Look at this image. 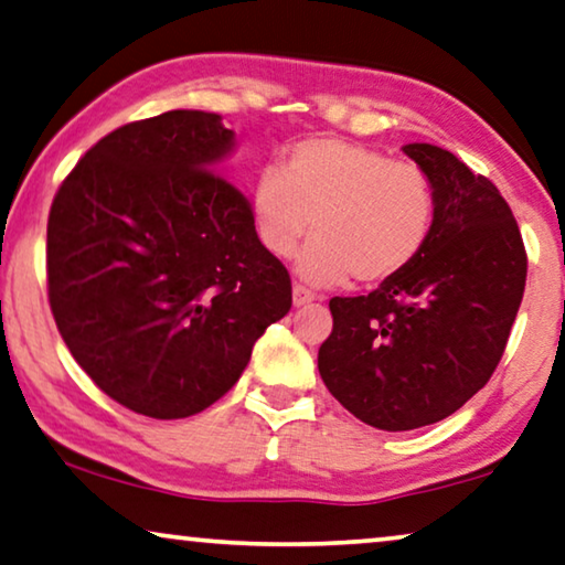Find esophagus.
Here are the masks:
<instances>
[{
	"instance_id": "34e87169",
	"label": "esophagus",
	"mask_w": 565,
	"mask_h": 565,
	"mask_svg": "<svg viewBox=\"0 0 565 565\" xmlns=\"http://www.w3.org/2000/svg\"><path fill=\"white\" fill-rule=\"evenodd\" d=\"M291 297H294V307H305V305H311V301L317 299V294H315V291H309L307 286H301V284H294V289H291Z\"/></svg>"
}]
</instances>
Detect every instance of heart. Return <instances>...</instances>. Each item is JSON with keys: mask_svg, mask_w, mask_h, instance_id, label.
I'll return each instance as SVG.
<instances>
[{"mask_svg": "<svg viewBox=\"0 0 565 565\" xmlns=\"http://www.w3.org/2000/svg\"><path fill=\"white\" fill-rule=\"evenodd\" d=\"M250 217L268 254L299 256L311 284L334 286L350 276L363 286L401 276L424 254L436 221L431 177L416 162L344 139H307L268 164L250 188Z\"/></svg>", "mask_w": 565, "mask_h": 565, "instance_id": "b5f03b06", "label": "heart"}]
</instances>
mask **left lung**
I'll list each match as a JSON object with an SVG mask.
<instances>
[{
	"mask_svg": "<svg viewBox=\"0 0 565 565\" xmlns=\"http://www.w3.org/2000/svg\"><path fill=\"white\" fill-rule=\"evenodd\" d=\"M431 177V238L367 297L330 299L319 375L352 416L383 431L436 424L482 391L525 291L523 235L500 190L451 151L406 145Z\"/></svg>",
	"mask_w": 565,
	"mask_h": 565,
	"instance_id": "8db88e82",
	"label": "left lung"
}]
</instances>
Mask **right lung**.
I'll use <instances>...</instances> for the list:
<instances>
[{"label":"right lung","mask_w":565,"mask_h":565,"mask_svg":"<svg viewBox=\"0 0 565 565\" xmlns=\"http://www.w3.org/2000/svg\"><path fill=\"white\" fill-rule=\"evenodd\" d=\"M221 116L167 111L106 134L47 217V299L90 381L134 414L195 416L223 398L291 279L250 200L217 174Z\"/></svg>","instance_id":"add662e5"}]
</instances>
